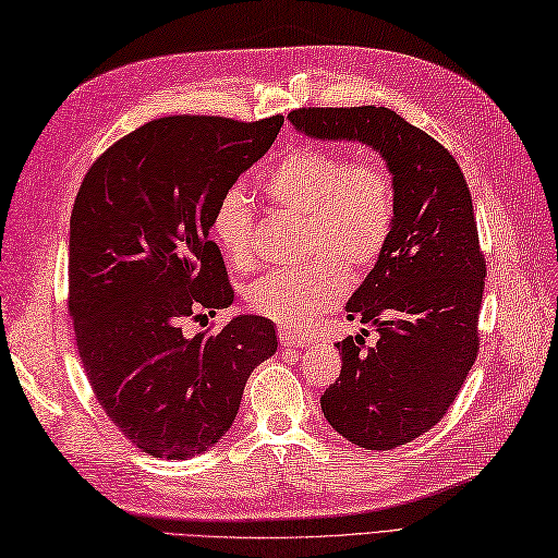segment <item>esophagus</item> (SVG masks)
I'll list each match as a JSON object with an SVG mask.
<instances>
[{
    "label": "esophagus",
    "mask_w": 558,
    "mask_h": 558,
    "mask_svg": "<svg viewBox=\"0 0 558 558\" xmlns=\"http://www.w3.org/2000/svg\"><path fill=\"white\" fill-rule=\"evenodd\" d=\"M279 343L283 348H305L310 341H307L303 333H295V331H289V329H279Z\"/></svg>",
    "instance_id": "34e87169"
}]
</instances>
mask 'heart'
I'll return each instance as SVG.
<instances>
[{
  "instance_id": "obj_1",
  "label": "heart",
  "mask_w": 558,
  "mask_h": 558,
  "mask_svg": "<svg viewBox=\"0 0 558 558\" xmlns=\"http://www.w3.org/2000/svg\"><path fill=\"white\" fill-rule=\"evenodd\" d=\"M263 194L277 210L303 217L301 257L307 263L253 281L246 305L283 329H305L343 298L341 267L360 275L384 253L396 220V186L378 160L293 146L263 180ZM210 229L229 265H253V210L239 189L217 203Z\"/></svg>"
}]
</instances>
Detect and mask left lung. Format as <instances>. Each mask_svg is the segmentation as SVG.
<instances>
[{
  "mask_svg": "<svg viewBox=\"0 0 558 558\" xmlns=\"http://www.w3.org/2000/svg\"><path fill=\"white\" fill-rule=\"evenodd\" d=\"M289 120L310 140L374 148L396 186L390 239L345 305L378 341L336 343L341 376L322 396L345 440L392 450L438 424L478 352L485 260L469 184L442 144L390 108H298Z\"/></svg>",
  "mask_w": 558,
  "mask_h": 558,
  "instance_id": "obj_1",
  "label": "left lung"
}]
</instances>
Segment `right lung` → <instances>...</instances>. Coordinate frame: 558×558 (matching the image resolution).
Returning a JSON list of instances; mask_svg holds the SVG:
<instances>
[{"instance_id":"add662e5","label":"right lung","mask_w":558,"mask_h":558,"mask_svg":"<svg viewBox=\"0 0 558 558\" xmlns=\"http://www.w3.org/2000/svg\"><path fill=\"white\" fill-rule=\"evenodd\" d=\"M283 125L170 116L116 142L71 215L68 307L80 360L108 418L142 452L189 459L232 428L243 386L277 352L275 322L239 315L217 333L186 317L232 305L215 206Z\"/></svg>"}]
</instances>
